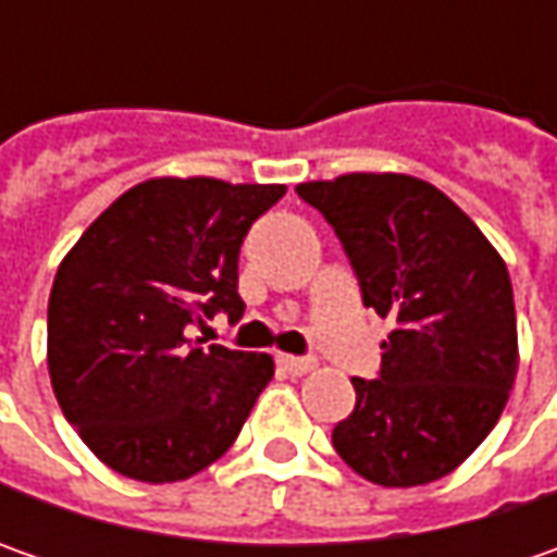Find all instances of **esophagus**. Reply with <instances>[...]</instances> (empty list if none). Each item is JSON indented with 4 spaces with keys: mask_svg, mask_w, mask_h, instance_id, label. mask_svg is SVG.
<instances>
[{
    "mask_svg": "<svg viewBox=\"0 0 557 557\" xmlns=\"http://www.w3.org/2000/svg\"><path fill=\"white\" fill-rule=\"evenodd\" d=\"M278 366H282L288 374H304V372H310V369H315V359H310V356L282 354L278 356Z\"/></svg>",
    "mask_w": 557,
    "mask_h": 557,
    "instance_id": "esophagus-1",
    "label": "esophagus"
}]
</instances>
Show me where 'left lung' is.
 <instances>
[{
    "instance_id": "8db88e82",
    "label": "left lung",
    "mask_w": 557,
    "mask_h": 557,
    "mask_svg": "<svg viewBox=\"0 0 557 557\" xmlns=\"http://www.w3.org/2000/svg\"><path fill=\"white\" fill-rule=\"evenodd\" d=\"M332 225L362 304L391 319L372 381L332 431L337 456L381 486L459 468L503 416L518 372L511 278L496 247L440 188L399 173L297 185Z\"/></svg>"
}]
</instances>
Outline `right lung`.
<instances>
[{"label": "right lung", "instance_id": "obj_1", "mask_svg": "<svg viewBox=\"0 0 557 557\" xmlns=\"http://www.w3.org/2000/svg\"><path fill=\"white\" fill-rule=\"evenodd\" d=\"M285 185L148 180L120 195L61 260L49 374L64 418L108 468L185 481L235 443L272 356L203 347L191 329L238 322V253Z\"/></svg>", "mask_w": 557, "mask_h": 557}]
</instances>
